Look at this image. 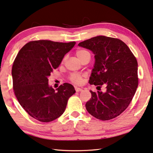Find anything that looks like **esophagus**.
Instances as JSON below:
<instances>
[{"label": "esophagus", "mask_w": 153, "mask_h": 153, "mask_svg": "<svg viewBox=\"0 0 153 153\" xmlns=\"http://www.w3.org/2000/svg\"><path fill=\"white\" fill-rule=\"evenodd\" d=\"M75 90H76V92H81L83 90L82 88H77V87L75 88Z\"/></svg>", "instance_id": "34e87169"}]
</instances>
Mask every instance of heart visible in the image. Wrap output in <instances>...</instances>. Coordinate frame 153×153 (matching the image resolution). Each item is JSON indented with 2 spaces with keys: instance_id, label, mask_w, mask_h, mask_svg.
Listing matches in <instances>:
<instances>
[{
  "instance_id": "obj_1",
  "label": "heart",
  "mask_w": 153,
  "mask_h": 153,
  "mask_svg": "<svg viewBox=\"0 0 153 153\" xmlns=\"http://www.w3.org/2000/svg\"><path fill=\"white\" fill-rule=\"evenodd\" d=\"M76 55L77 56V57L78 58L80 61H82V59H84L85 56H86L88 55L90 56L89 52L86 50L77 51L76 53ZM83 77H84V76L82 74H71L70 75V76H69V80L75 84H82L83 82Z\"/></svg>"
}]
</instances>
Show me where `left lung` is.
Returning <instances> with one entry per match:
<instances>
[{
    "mask_svg": "<svg viewBox=\"0 0 153 153\" xmlns=\"http://www.w3.org/2000/svg\"><path fill=\"white\" fill-rule=\"evenodd\" d=\"M92 51L95 63L89 83L106 86L105 92L90 90L86 103L90 115L100 120L115 118L131 102L138 85V62L130 49L117 38L98 36L78 44Z\"/></svg>",
    "mask_w": 153,
    "mask_h": 153,
    "instance_id": "left-lung-1",
    "label": "left lung"
}]
</instances>
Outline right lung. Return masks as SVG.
Instances as JSON below:
<instances>
[{
    "label": "right lung",
    "instance_id": "right-lung-1",
    "mask_svg": "<svg viewBox=\"0 0 153 153\" xmlns=\"http://www.w3.org/2000/svg\"><path fill=\"white\" fill-rule=\"evenodd\" d=\"M76 45L40 40L30 41L21 48L12 67L13 87L21 106L33 118L50 122L64 113L76 90L64 83L55 91L48 77Z\"/></svg>",
    "mask_w": 153,
    "mask_h": 153
}]
</instances>
